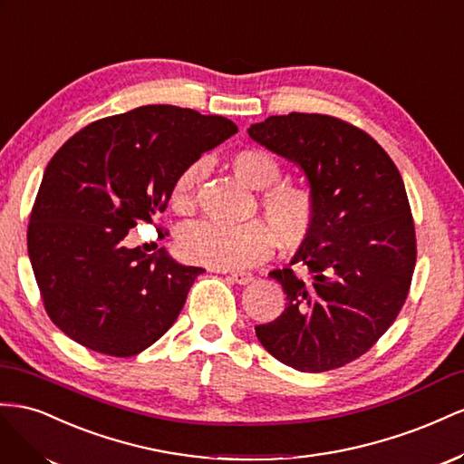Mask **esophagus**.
Segmentation results:
<instances>
[{"mask_svg":"<svg viewBox=\"0 0 464 464\" xmlns=\"http://www.w3.org/2000/svg\"><path fill=\"white\" fill-rule=\"evenodd\" d=\"M229 280L235 282V284H239V285H245V284L253 282L255 276L250 274V272H231V274H229Z\"/></svg>","mask_w":464,"mask_h":464,"instance_id":"esophagus-1","label":"esophagus"}]
</instances>
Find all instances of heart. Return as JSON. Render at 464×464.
<instances>
[{"label":"heart","instance_id":"1","mask_svg":"<svg viewBox=\"0 0 464 464\" xmlns=\"http://www.w3.org/2000/svg\"><path fill=\"white\" fill-rule=\"evenodd\" d=\"M231 169L246 187L260 190L258 204L266 221L190 225L180 233L177 245L184 260L218 270H239L266 260L276 246V237L285 246L307 241L319 219V196L313 187L291 180L277 182L282 179V165L262 148L235 151ZM200 177L202 163H190L177 175L170 188V206L177 214H188L192 209Z\"/></svg>","mask_w":464,"mask_h":464}]
</instances>
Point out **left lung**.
<instances>
[{
    "instance_id": "1",
    "label": "left lung",
    "mask_w": 464,
    "mask_h": 464,
    "mask_svg": "<svg viewBox=\"0 0 464 464\" xmlns=\"http://www.w3.org/2000/svg\"><path fill=\"white\" fill-rule=\"evenodd\" d=\"M248 136L295 161L319 196V219L291 260L306 274L270 272L287 307L256 336L297 372H330L373 348L408 297L416 229L402 177L367 131L336 116H270Z\"/></svg>"
}]
</instances>
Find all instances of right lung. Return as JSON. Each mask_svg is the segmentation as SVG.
Masks as SVG:
<instances>
[{
    "mask_svg": "<svg viewBox=\"0 0 464 464\" xmlns=\"http://www.w3.org/2000/svg\"><path fill=\"white\" fill-rule=\"evenodd\" d=\"M233 134L223 116L148 104L91 122L50 159L26 248L44 309L63 334L130 357L173 326L204 268L163 248L148 256L122 239L165 211L184 167Z\"/></svg>",
    "mask_w": 464,
    "mask_h": 464,
    "instance_id": "obj_1",
    "label": "right lung"
}]
</instances>
